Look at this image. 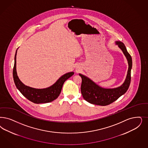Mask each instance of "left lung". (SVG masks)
<instances>
[{
    "instance_id": "obj_1",
    "label": "left lung",
    "mask_w": 148,
    "mask_h": 148,
    "mask_svg": "<svg viewBox=\"0 0 148 148\" xmlns=\"http://www.w3.org/2000/svg\"><path fill=\"white\" fill-rule=\"evenodd\" d=\"M116 44L122 50L127 60L128 69L126 78L122 85L114 88H105L98 86L90 78L79 74L82 77L81 92L87 102L95 105L105 106L115 102L127 91L131 82V71L132 66V57L127 51L124 44L116 41Z\"/></svg>"
}]
</instances>
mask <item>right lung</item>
I'll return each mask as SVG.
<instances>
[{"label":"right lung","instance_id":"right-lung-1","mask_svg":"<svg viewBox=\"0 0 148 148\" xmlns=\"http://www.w3.org/2000/svg\"><path fill=\"white\" fill-rule=\"evenodd\" d=\"M16 51L15 56V63L13 69V77L17 89L21 93L26 97L27 99L31 102L36 104L46 103L52 102L57 98L61 92L62 88L64 82L68 79L74 75L73 71L67 73L60 77L58 80L51 86L45 88H35L29 86H27L21 82L17 74L16 71Z\"/></svg>","mask_w":148,"mask_h":148}]
</instances>
